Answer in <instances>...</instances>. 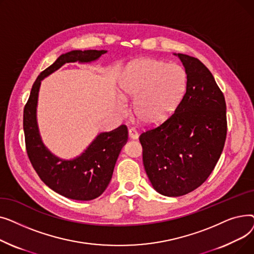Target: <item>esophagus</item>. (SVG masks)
<instances>
[{
    "mask_svg": "<svg viewBox=\"0 0 254 254\" xmlns=\"http://www.w3.org/2000/svg\"><path fill=\"white\" fill-rule=\"evenodd\" d=\"M128 136H129V138H130V139H132V140H136V139H138V138H139L138 131H137V130H136V128H134V127H130V128H128Z\"/></svg>",
    "mask_w": 254,
    "mask_h": 254,
    "instance_id": "obj_1",
    "label": "esophagus"
}]
</instances>
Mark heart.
<instances>
[{
  "instance_id": "b5f03b06",
  "label": "heart",
  "mask_w": 254,
  "mask_h": 254,
  "mask_svg": "<svg viewBox=\"0 0 254 254\" xmlns=\"http://www.w3.org/2000/svg\"><path fill=\"white\" fill-rule=\"evenodd\" d=\"M119 88L124 98L135 100L134 113L140 122L155 125L178 108L188 88V74L178 64L140 59L127 64Z\"/></svg>"
}]
</instances>
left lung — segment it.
<instances>
[{
	"label": "left lung",
	"instance_id": "left-lung-1",
	"mask_svg": "<svg viewBox=\"0 0 254 254\" xmlns=\"http://www.w3.org/2000/svg\"><path fill=\"white\" fill-rule=\"evenodd\" d=\"M188 88L176 111L139 137L143 164L153 189L180 196L201 186L214 170L226 138V105L207 66L178 53Z\"/></svg>",
	"mask_w": 254,
	"mask_h": 254
}]
</instances>
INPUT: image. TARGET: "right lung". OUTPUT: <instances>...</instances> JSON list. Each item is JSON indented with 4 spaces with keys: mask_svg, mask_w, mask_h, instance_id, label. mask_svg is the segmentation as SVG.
Instances as JSON below:
<instances>
[{
    "mask_svg": "<svg viewBox=\"0 0 254 254\" xmlns=\"http://www.w3.org/2000/svg\"><path fill=\"white\" fill-rule=\"evenodd\" d=\"M106 50H73L62 55L40 73L33 84L30 98L23 109V130L26 153L40 177L49 189L78 201H90L100 196L108 186L120 150L127 141V127L101 132L87 149L71 161L53 155L39 134L36 110L41 80L60 69L65 63H89L98 60Z\"/></svg>",
    "mask_w": 254,
    "mask_h": 254,
    "instance_id": "right-lung-1",
    "label": "right lung"
}]
</instances>
